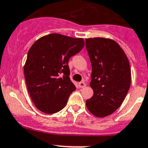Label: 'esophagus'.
<instances>
[{"instance_id": "1", "label": "esophagus", "mask_w": 148, "mask_h": 148, "mask_svg": "<svg viewBox=\"0 0 148 148\" xmlns=\"http://www.w3.org/2000/svg\"><path fill=\"white\" fill-rule=\"evenodd\" d=\"M79 87H80V88H84V87H85V85H86V84H85V83L84 82H79Z\"/></svg>"}]
</instances>
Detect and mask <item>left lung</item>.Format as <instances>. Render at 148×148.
Returning a JSON list of instances; mask_svg holds the SVG:
<instances>
[{
  "label": "left lung",
  "instance_id": "left-lung-1",
  "mask_svg": "<svg viewBox=\"0 0 148 148\" xmlns=\"http://www.w3.org/2000/svg\"><path fill=\"white\" fill-rule=\"evenodd\" d=\"M92 65L93 95L86 101L88 110L98 117L110 115L121 106L131 84L128 58L118 44L106 38L85 39Z\"/></svg>",
  "mask_w": 148,
  "mask_h": 148
}]
</instances>
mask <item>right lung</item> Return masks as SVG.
Here are the masks:
<instances>
[{
    "instance_id": "add662e5",
    "label": "right lung",
    "mask_w": 148,
    "mask_h": 148,
    "mask_svg": "<svg viewBox=\"0 0 148 148\" xmlns=\"http://www.w3.org/2000/svg\"><path fill=\"white\" fill-rule=\"evenodd\" d=\"M84 45L82 38L51 34L29 49L24 73L29 94L39 110L54 114L65 107L76 89L69 79L68 62Z\"/></svg>"
}]
</instances>
